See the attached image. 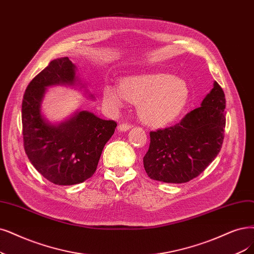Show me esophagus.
Listing matches in <instances>:
<instances>
[{
    "mask_svg": "<svg viewBox=\"0 0 254 254\" xmlns=\"http://www.w3.org/2000/svg\"><path fill=\"white\" fill-rule=\"evenodd\" d=\"M130 127H132V126L128 124H120L118 126V130L119 132H127V130H128Z\"/></svg>",
    "mask_w": 254,
    "mask_h": 254,
    "instance_id": "1",
    "label": "esophagus"
}]
</instances>
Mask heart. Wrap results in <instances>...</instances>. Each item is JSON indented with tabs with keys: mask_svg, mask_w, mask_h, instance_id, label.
<instances>
[{
	"mask_svg": "<svg viewBox=\"0 0 254 254\" xmlns=\"http://www.w3.org/2000/svg\"><path fill=\"white\" fill-rule=\"evenodd\" d=\"M190 99L185 81L164 73L133 75L122 79L120 87L107 84L102 100L113 110H120L126 101L138 103V114L145 124L164 127L184 111Z\"/></svg>",
	"mask_w": 254,
	"mask_h": 254,
	"instance_id": "b5f03b06",
	"label": "heart"
}]
</instances>
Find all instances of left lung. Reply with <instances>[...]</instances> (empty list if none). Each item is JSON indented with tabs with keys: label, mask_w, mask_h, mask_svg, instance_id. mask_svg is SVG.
<instances>
[{
	"label": "left lung",
	"mask_w": 254,
	"mask_h": 254,
	"mask_svg": "<svg viewBox=\"0 0 254 254\" xmlns=\"http://www.w3.org/2000/svg\"><path fill=\"white\" fill-rule=\"evenodd\" d=\"M226 99L220 84L201 107L173 127L149 133L151 143L143 158L147 176L165 183H185L205 171L218 156L224 140Z\"/></svg>",
	"instance_id": "1"
}]
</instances>
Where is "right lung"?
I'll list each match as a JSON object with an SVG mask.
<instances>
[{"instance_id":"right-lung-1","label":"right lung","mask_w":254,"mask_h":254,"mask_svg":"<svg viewBox=\"0 0 254 254\" xmlns=\"http://www.w3.org/2000/svg\"><path fill=\"white\" fill-rule=\"evenodd\" d=\"M75 71L76 67L68 58L50 62L28 84L22 102L25 152L35 170L56 185L79 184L91 178L117 127L115 121L101 119L88 111H77L60 125L44 118L46 88L79 83Z\"/></svg>"}]
</instances>
